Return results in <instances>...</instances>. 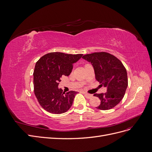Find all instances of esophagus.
<instances>
[{
	"label": "esophagus",
	"instance_id": "obj_1",
	"mask_svg": "<svg viewBox=\"0 0 152 152\" xmlns=\"http://www.w3.org/2000/svg\"><path fill=\"white\" fill-rule=\"evenodd\" d=\"M84 94H85V96H86L88 99H90V98H91L92 96H93L91 94H88V93H85Z\"/></svg>",
	"mask_w": 152,
	"mask_h": 152
}]
</instances>
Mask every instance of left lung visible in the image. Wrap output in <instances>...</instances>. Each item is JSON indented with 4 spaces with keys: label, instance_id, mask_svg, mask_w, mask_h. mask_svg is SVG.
Here are the masks:
<instances>
[{
    "label": "left lung",
    "instance_id": "obj_1",
    "mask_svg": "<svg viewBox=\"0 0 152 152\" xmlns=\"http://www.w3.org/2000/svg\"><path fill=\"white\" fill-rule=\"evenodd\" d=\"M83 58L91 63L96 80L107 89L105 93L94 94L101 100L96 108L108 110L114 108L124 97L128 86L125 66L115 56L106 52L86 54Z\"/></svg>",
    "mask_w": 152,
    "mask_h": 152
}]
</instances>
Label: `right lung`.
<instances>
[{"mask_svg": "<svg viewBox=\"0 0 152 152\" xmlns=\"http://www.w3.org/2000/svg\"><path fill=\"white\" fill-rule=\"evenodd\" d=\"M82 56V54L55 52L43 56L37 61L33 73L34 91L45 110L50 113L61 114L71 108L77 92H63L58 85L62 76H69L73 64Z\"/></svg>", "mask_w": 152, "mask_h": 152, "instance_id": "obj_1", "label": "right lung"}]
</instances>
